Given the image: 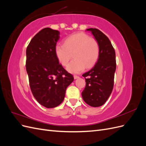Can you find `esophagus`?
<instances>
[{"mask_svg": "<svg viewBox=\"0 0 146 146\" xmlns=\"http://www.w3.org/2000/svg\"><path fill=\"white\" fill-rule=\"evenodd\" d=\"M74 79H77V78H79V76H74Z\"/></svg>", "mask_w": 146, "mask_h": 146, "instance_id": "1", "label": "esophagus"}]
</instances>
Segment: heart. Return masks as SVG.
I'll use <instances>...</instances> for the list:
<instances>
[{"instance_id": "1", "label": "heart", "mask_w": 146, "mask_h": 146, "mask_svg": "<svg viewBox=\"0 0 146 146\" xmlns=\"http://www.w3.org/2000/svg\"><path fill=\"white\" fill-rule=\"evenodd\" d=\"M55 54L60 63L66 66L73 55L74 60L66 69L72 74H79L93 66L99 56V46L95 39L84 33H77L65 39L64 44H56Z\"/></svg>"}]
</instances>
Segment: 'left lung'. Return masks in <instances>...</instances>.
I'll return each mask as SVG.
<instances>
[{"instance_id":"obj_1","label":"left lung","mask_w":146,"mask_h":146,"mask_svg":"<svg viewBox=\"0 0 146 146\" xmlns=\"http://www.w3.org/2000/svg\"><path fill=\"white\" fill-rule=\"evenodd\" d=\"M93 35L99 46L98 61L89 71L83 74L86 86L82 92V98L91 107L103 105L111 94L116 71V54L108 38L97 29H88Z\"/></svg>"}]
</instances>
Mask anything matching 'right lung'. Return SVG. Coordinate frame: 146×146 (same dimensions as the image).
<instances>
[{
	"mask_svg": "<svg viewBox=\"0 0 146 146\" xmlns=\"http://www.w3.org/2000/svg\"><path fill=\"white\" fill-rule=\"evenodd\" d=\"M60 32L50 28L39 32L30 41L26 50V70L31 91L38 102L47 108L60 105L66 90L74 81L59 63L55 46Z\"/></svg>",
	"mask_w": 146,
	"mask_h": 146,
	"instance_id": "obj_1",
	"label": "right lung"
}]
</instances>
